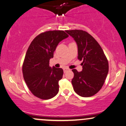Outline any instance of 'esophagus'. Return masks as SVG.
I'll use <instances>...</instances> for the list:
<instances>
[{
    "instance_id": "34e87169",
    "label": "esophagus",
    "mask_w": 126,
    "mask_h": 126,
    "mask_svg": "<svg viewBox=\"0 0 126 126\" xmlns=\"http://www.w3.org/2000/svg\"><path fill=\"white\" fill-rule=\"evenodd\" d=\"M68 70H69V69H67V68H66V69H64V73H66Z\"/></svg>"
}]
</instances>
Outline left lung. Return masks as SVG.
<instances>
[{
  "label": "left lung",
  "mask_w": 126,
  "mask_h": 126,
  "mask_svg": "<svg viewBox=\"0 0 126 126\" xmlns=\"http://www.w3.org/2000/svg\"><path fill=\"white\" fill-rule=\"evenodd\" d=\"M76 41L78 59L83 60V70L73 69L72 80L75 92L81 97L93 96L103 86L109 72V63L104 51L94 38L81 30H66Z\"/></svg>",
  "instance_id": "obj_1"
}]
</instances>
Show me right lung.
<instances>
[{"label": "right lung", "instance_id": "right-lung-1", "mask_svg": "<svg viewBox=\"0 0 126 126\" xmlns=\"http://www.w3.org/2000/svg\"><path fill=\"white\" fill-rule=\"evenodd\" d=\"M69 37L63 30L40 33L29 47L22 66L23 78L30 92L41 99L53 98L58 93L59 81L63 70L49 66V60L59 42Z\"/></svg>", "mask_w": 126, "mask_h": 126}]
</instances>
